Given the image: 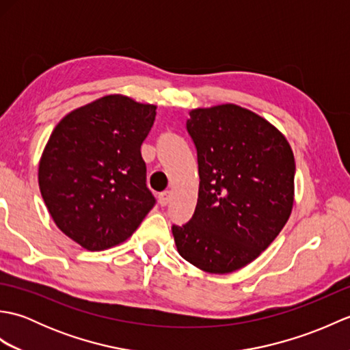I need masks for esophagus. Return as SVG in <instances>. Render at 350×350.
I'll return each mask as SVG.
<instances>
[{"mask_svg": "<svg viewBox=\"0 0 350 350\" xmlns=\"http://www.w3.org/2000/svg\"><path fill=\"white\" fill-rule=\"evenodd\" d=\"M158 200H159V204H161V206H167V204L170 203V191L161 192Z\"/></svg>", "mask_w": 350, "mask_h": 350, "instance_id": "esophagus-1", "label": "esophagus"}]
</instances>
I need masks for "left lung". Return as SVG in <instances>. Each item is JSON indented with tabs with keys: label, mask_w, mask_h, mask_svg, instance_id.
<instances>
[{
	"label": "left lung",
	"mask_w": 350,
	"mask_h": 350,
	"mask_svg": "<svg viewBox=\"0 0 350 350\" xmlns=\"http://www.w3.org/2000/svg\"><path fill=\"white\" fill-rule=\"evenodd\" d=\"M189 116L198 200L187 224L171 230L187 262L230 273L256 260L286 226L295 194L293 152L275 126L233 103Z\"/></svg>",
	"instance_id": "1"
}]
</instances>
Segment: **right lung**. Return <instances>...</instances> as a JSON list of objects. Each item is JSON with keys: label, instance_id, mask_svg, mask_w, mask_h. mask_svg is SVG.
<instances>
[{"label": "right lung", "instance_id": "add662e5", "mask_svg": "<svg viewBox=\"0 0 350 350\" xmlns=\"http://www.w3.org/2000/svg\"><path fill=\"white\" fill-rule=\"evenodd\" d=\"M156 107L109 94L55 126L39 162V188L55 226L88 251L128 239L156 200L141 144Z\"/></svg>", "mask_w": 350, "mask_h": 350}]
</instances>
